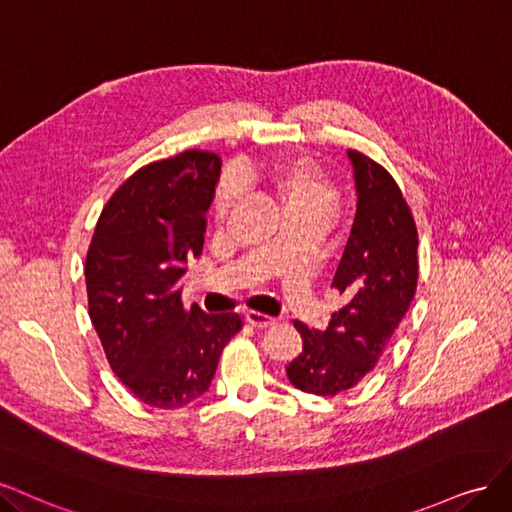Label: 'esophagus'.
I'll use <instances>...</instances> for the list:
<instances>
[{
  "label": "esophagus",
  "mask_w": 512,
  "mask_h": 512,
  "mask_svg": "<svg viewBox=\"0 0 512 512\" xmlns=\"http://www.w3.org/2000/svg\"><path fill=\"white\" fill-rule=\"evenodd\" d=\"M244 319H246V323L253 325L255 329H266V327L274 325V319H272V317L261 315V312H257V310H246Z\"/></svg>",
  "instance_id": "1"
}]
</instances>
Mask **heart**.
<instances>
[{"label":"heart","mask_w":512,"mask_h":512,"mask_svg":"<svg viewBox=\"0 0 512 512\" xmlns=\"http://www.w3.org/2000/svg\"><path fill=\"white\" fill-rule=\"evenodd\" d=\"M268 183L285 202L289 217H317L325 223L334 217L340 204V191L317 161L304 155L274 161L268 170ZM238 197V185L232 176L219 180L212 195L214 219L223 221Z\"/></svg>","instance_id":"obj_1"}]
</instances>
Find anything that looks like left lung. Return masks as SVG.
<instances>
[{
    "mask_svg": "<svg viewBox=\"0 0 512 512\" xmlns=\"http://www.w3.org/2000/svg\"><path fill=\"white\" fill-rule=\"evenodd\" d=\"M353 166L357 212L332 287L344 304L323 329L295 321L304 344L287 366L293 387L336 395L374 370L395 327L415 298L417 225L393 176L359 151Z\"/></svg>",
    "mask_w": 512,
    "mask_h": 512,
    "instance_id": "1",
    "label": "left lung"
}]
</instances>
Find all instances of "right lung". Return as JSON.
Listing matches in <instances>:
<instances>
[{
    "instance_id": "add662e5",
    "label": "right lung",
    "mask_w": 512,
    "mask_h": 512,
    "mask_svg": "<svg viewBox=\"0 0 512 512\" xmlns=\"http://www.w3.org/2000/svg\"><path fill=\"white\" fill-rule=\"evenodd\" d=\"M221 157L185 151L131 174L104 206L87 253L89 317L112 372L153 408H180L210 387L236 312L187 310L178 280L204 249Z\"/></svg>"
}]
</instances>
